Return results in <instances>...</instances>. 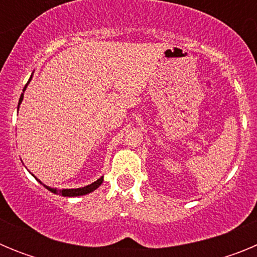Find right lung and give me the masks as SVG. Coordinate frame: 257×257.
I'll use <instances>...</instances> for the list:
<instances>
[{
	"label": "right lung",
	"mask_w": 257,
	"mask_h": 257,
	"mask_svg": "<svg viewBox=\"0 0 257 257\" xmlns=\"http://www.w3.org/2000/svg\"><path fill=\"white\" fill-rule=\"evenodd\" d=\"M31 78H32V77H31ZM31 78H29V81H31ZM29 81H28V83H29ZM28 83H27V85L24 86V88H23V94H22V96H20V99H19V104H18V109H19L20 103H22L23 97H24V91H26V88H27V86H28ZM38 181H40V180H38ZM40 183H41V181H40ZM101 183H103V178L97 179L96 181H94V183L90 184V185H87V187L77 188V189H63V190H58V189H55V188L46 187V185H45V187H46V189H49L50 192L55 193V194H61V196H64V197H77V196H85V194H87V193L94 192V190L96 189V188L100 187ZM41 184H42V183H41Z\"/></svg>",
	"instance_id": "right-lung-1"
}]
</instances>
